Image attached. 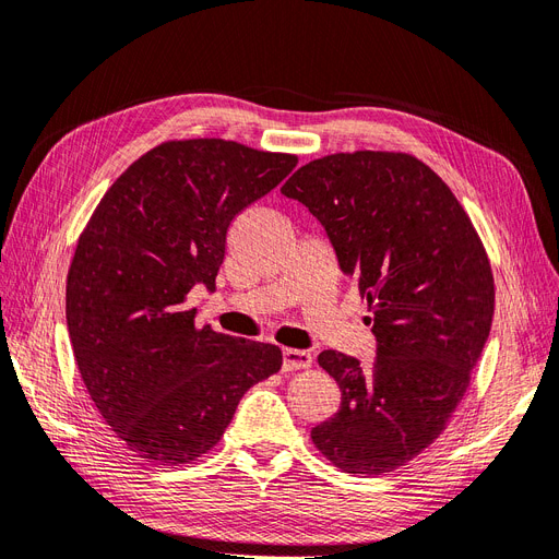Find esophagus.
<instances>
[{
    "mask_svg": "<svg viewBox=\"0 0 559 559\" xmlns=\"http://www.w3.org/2000/svg\"><path fill=\"white\" fill-rule=\"evenodd\" d=\"M284 362H282V369L284 371H298V369H309L311 367V353L307 350H298V348H284L282 353Z\"/></svg>",
    "mask_w": 559,
    "mask_h": 559,
    "instance_id": "esophagus-1",
    "label": "esophagus"
}]
</instances>
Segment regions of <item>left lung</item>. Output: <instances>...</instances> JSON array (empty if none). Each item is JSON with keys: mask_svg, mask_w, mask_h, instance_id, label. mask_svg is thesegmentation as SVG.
<instances>
[{"mask_svg": "<svg viewBox=\"0 0 559 559\" xmlns=\"http://www.w3.org/2000/svg\"><path fill=\"white\" fill-rule=\"evenodd\" d=\"M282 194L325 227L378 342L371 365L319 355L342 406L311 442L344 473H392L448 429L471 385L496 309L484 242L448 183L411 153L323 155Z\"/></svg>", "mask_w": 559, "mask_h": 559, "instance_id": "1", "label": "left lung"}]
</instances>
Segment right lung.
I'll return each mask as SVG.
<instances>
[{"mask_svg": "<svg viewBox=\"0 0 559 559\" xmlns=\"http://www.w3.org/2000/svg\"><path fill=\"white\" fill-rule=\"evenodd\" d=\"M298 155L238 142L171 140L100 199L66 277V321L88 396L130 452L197 461L238 401L282 367L273 344L194 325L190 288H215L231 219L271 192Z\"/></svg>", "mask_w": 559, "mask_h": 559, "instance_id": "add662e5", "label": "right lung"}]
</instances>
